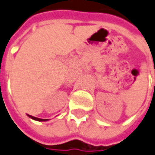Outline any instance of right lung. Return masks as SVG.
I'll use <instances>...</instances> for the list:
<instances>
[{
	"instance_id": "add662e5",
	"label": "right lung",
	"mask_w": 155,
	"mask_h": 155,
	"mask_svg": "<svg viewBox=\"0 0 155 155\" xmlns=\"http://www.w3.org/2000/svg\"><path fill=\"white\" fill-rule=\"evenodd\" d=\"M28 116H29V118H31V119L35 120H38V121H46V120H47V119H39V118L34 117V116H32V115H29V114H28Z\"/></svg>"
}]
</instances>
